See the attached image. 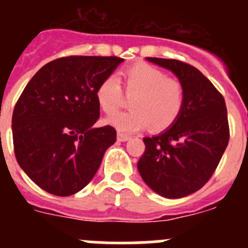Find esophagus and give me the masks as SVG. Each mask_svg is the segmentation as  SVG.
<instances>
[{
    "instance_id": "34e87169",
    "label": "esophagus",
    "mask_w": 248,
    "mask_h": 248,
    "mask_svg": "<svg viewBox=\"0 0 248 248\" xmlns=\"http://www.w3.org/2000/svg\"><path fill=\"white\" fill-rule=\"evenodd\" d=\"M130 139V135L124 134V133H118V140L119 141H128Z\"/></svg>"
}]
</instances>
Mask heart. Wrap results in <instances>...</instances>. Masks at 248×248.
<instances>
[{"label": "heart", "instance_id": "1", "mask_svg": "<svg viewBox=\"0 0 248 248\" xmlns=\"http://www.w3.org/2000/svg\"><path fill=\"white\" fill-rule=\"evenodd\" d=\"M125 92L133 97V110L109 118L108 122L118 130L134 133L150 126L163 131L176 122L183 110L185 91L180 80L169 78L159 68L148 63H137L123 72ZM97 102L104 113H117L123 105L124 95L117 77L108 76L98 85Z\"/></svg>", "mask_w": 248, "mask_h": 248}]
</instances>
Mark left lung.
I'll use <instances>...</instances> for the list:
<instances>
[{
    "label": "left lung",
    "instance_id": "8db88e82",
    "mask_svg": "<svg viewBox=\"0 0 248 248\" xmlns=\"http://www.w3.org/2000/svg\"><path fill=\"white\" fill-rule=\"evenodd\" d=\"M171 71L185 91L183 110L165 131L144 138L138 170L153 191L166 199L194 194L210 180L229 144L225 99L199 69L176 59L146 58Z\"/></svg>",
    "mask_w": 248,
    "mask_h": 248
}]
</instances>
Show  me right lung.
Listing matches in <instances>:
<instances>
[{"label":"right lung","instance_id":"obj_1","mask_svg":"<svg viewBox=\"0 0 248 248\" xmlns=\"http://www.w3.org/2000/svg\"><path fill=\"white\" fill-rule=\"evenodd\" d=\"M123 61L62 57L43 65L22 92L12 115L15 155L45 191L57 196L80 191L115 143L113 126H93L100 114L95 92Z\"/></svg>","mask_w":248,"mask_h":248}]
</instances>
